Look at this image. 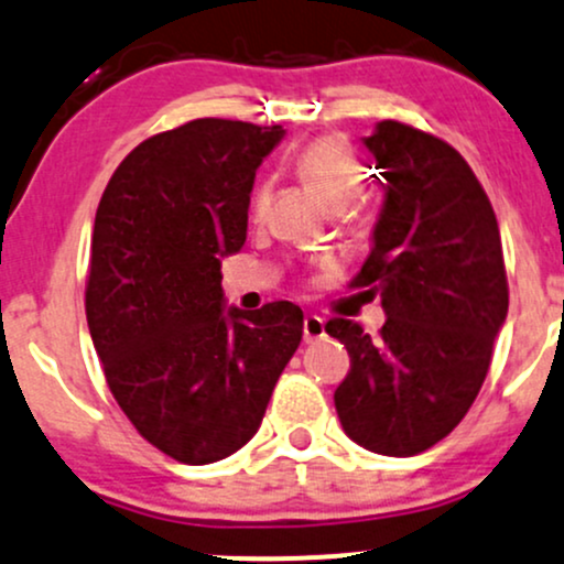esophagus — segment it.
<instances>
[{
    "mask_svg": "<svg viewBox=\"0 0 564 564\" xmlns=\"http://www.w3.org/2000/svg\"><path fill=\"white\" fill-rule=\"evenodd\" d=\"M324 337V319L322 316L311 314L303 319V340L306 343H314V340H322Z\"/></svg>",
    "mask_w": 564,
    "mask_h": 564,
    "instance_id": "esophagus-1",
    "label": "esophagus"
}]
</instances>
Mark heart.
Wrapping results in <instances>:
<instances>
[{"instance_id":"b5f03b06","label":"heart","mask_w":564,"mask_h":564,"mask_svg":"<svg viewBox=\"0 0 564 564\" xmlns=\"http://www.w3.org/2000/svg\"><path fill=\"white\" fill-rule=\"evenodd\" d=\"M297 176L319 192V197L329 210H356L361 208L359 200H354L361 184V161L346 139L340 137H322L308 142L306 148L295 155ZM271 195H274V182L261 178L250 195V216L261 221L269 214Z\"/></svg>"}]
</instances>
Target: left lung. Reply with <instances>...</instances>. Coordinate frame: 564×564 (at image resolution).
Wrapping results in <instances>:
<instances>
[{
	"mask_svg": "<svg viewBox=\"0 0 564 564\" xmlns=\"http://www.w3.org/2000/svg\"><path fill=\"white\" fill-rule=\"evenodd\" d=\"M388 192L372 253L350 288L382 297L388 319H329L350 356L335 409L350 441L414 456L446 438L478 399L509 288L496 214L465 158L443 139L380 121L364 139Z\"/></svg>",
	"mask_w": 564,
	"mask_h": 564,
	"instance_id": "obj_1",
	"label": "left lung"
}]
</instances>
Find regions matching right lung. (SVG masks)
<instances>
[{"mask_svg": "<svg viewBox=\"0 0 564 564\" xmlns=\"http://www.w3.org/2000/svg\"><path fill=\"white\" fill-rule=\"evenodd\" d=\"M282 126L197 118L144 139L102 192L86 322L112 399L182 465L235 454L261 427L303 337V311L224 308L221 258L245 245L256 169Z\"/></svg>", "mask_w": 564, "mask_h": 564, "instance_id": "1", "label": "right lung"}]
</instances>
